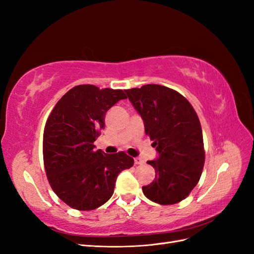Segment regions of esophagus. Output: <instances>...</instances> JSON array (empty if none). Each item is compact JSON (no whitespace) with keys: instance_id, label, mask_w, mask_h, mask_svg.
Returning a JSON list of instances; mask_svg holds the SVG:
<instances>
[{"instance_id":"34e87169","label":"esophagus","mask_w":254,"mask_h":254,"mask_svg":"<svg viewBox=\"0 0 254 254\" xmlns=\"http://www.w3.org/2000/svg\"><path fill=\"white\" fill-rule=\"evenodd\" d=\"M144 163V161L141 159V158H134V164H136V165H139V164H143Z\"/></svg>"}]
</instances>
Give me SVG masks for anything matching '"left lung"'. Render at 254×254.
I'll use <instances>...</instances> for the list:
<instances>
[{
	"label": "left lung",
	"instance_id": "left-lung-1",
	"mask_svg": "<svg viewBox=\"0 0 254 254\" xmlns=\"http://www.w3.org/2000/svg\"><path fill=\"white\" fill-rule=\"evenodd\" d=\"M125 92L158 152L155 160L147 161L156 177L142 188L143 193L156 203L180 202L197 186L204 164L197 114L186 97L161 84H145Z\"/></svg>",
	"mask_w": 254,
	"mask_h": 254
}]
</instances>
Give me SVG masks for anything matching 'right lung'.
<instances>
[{
	"label": "right lung",
	"instance_id": "obj_1",
	"mask_svg": "<svg viewBox=\"0 0 254 254\" xmlns=\"http://www.w3.org/2000/svg\"><path fill=\"white\" fill-rule=\"evenodd\" d=\"M122 90L80 84L59 99L43 132V160L56 195L79 211H91L111 198L119 174L133 165L124 151L107 155L94 142L105 127L106 113Z\"/></svg>",
	"mask_w": 254,
	"mask_h": 254
}]
</instances>
